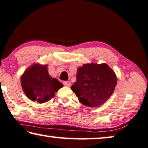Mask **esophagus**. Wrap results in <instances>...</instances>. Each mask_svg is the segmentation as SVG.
<instances>
[{"label": "esophagus", "instance_id": "obj_1", "mask_svg": "<svg viewBox=\"0 0 148 148\" xmlns=\"http://www.w3.org/2000/svg\"><path fill=\"white\" fill-rule=\"evenodd\" d=\"M63 85L66 87H70L71 86V83H70L69 81H64L63 82Z\"/></svg>", "mask_w": 148, "mask_h": 148}]
</instances>
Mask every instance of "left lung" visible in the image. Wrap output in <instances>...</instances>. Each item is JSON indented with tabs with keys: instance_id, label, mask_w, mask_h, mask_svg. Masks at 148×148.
<instances>
[{
	"instance_id": "8db88e82",
	"label": "left lung",
	"mask_w": 148,
	"mask_h": 148,
	"mask_svg": "<svg viewBox=\"0 0 148 148\" xmlns=\"http://www.w3.org/2000/svg\"><path fill=\"white\" fill-rule=\"evenodd\" d=\"M116 81L115 74L107 64H84L78 68L76 82L71 90L81 103L98 107L112 95Z\"/></svg>"
}]
</instances>
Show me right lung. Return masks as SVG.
<instances>
[{
    "label": "right lung",
    "instance_id": "right-lung-1",
    "mask_svg": "<svg viewBox=\"0 0 148 148\" xmlns=\"http://www.w3.org/2000/svg\"><path fill=\"white\" fill-rule=\"evenodd\" d=\"M47 67V65H33L21 78V85L25 95L40 103L51 99L55 92L63 86L57 79L49 76Z\"/></svg>",
    "mask_w": 148,
    "mask_h": 148
}]
</instances>
